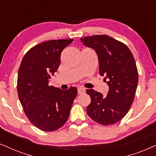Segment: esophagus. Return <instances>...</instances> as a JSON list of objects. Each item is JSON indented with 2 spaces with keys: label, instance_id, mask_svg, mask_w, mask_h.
I'll list each match as a JSON object with an SVG mask.
<instances>
[{
  "label": "esophagus",
  "instance_id": "1",
  "mask_svg": "<svg viewBox=\"0 0 156 156\" xmlns=\"http://www.w3.org/2000/svg\"><path fill=\"white\" fill-rule=\"evenodd\" d=\"M85 92V89L83 88H78V94H81Z\"/></svg>",
  "mask_w": 156,
  "mask_h": 156
}]
</instances>
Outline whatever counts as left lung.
<instances>
[{
  "mask_svg": "<svg viewBox=\"0 0 156 156\" xmlns=\"http://www.w3.org/2000/svg\"><path fill=\"white\" fill-rule=\"evenodd\" d=\"M80 41L96 52L100 75L105 76L109 87L106 96L87 89L91 99L87 113L101 125H113L127 114L133 102L138 82L133 55L124 43L106 35L84 37Z\"/></svg>",
  "mask_w": 156,
  "mask_h": 156,
  "instance_id": "left-lung-1",
  "label": "left lung"
}]
</instances>
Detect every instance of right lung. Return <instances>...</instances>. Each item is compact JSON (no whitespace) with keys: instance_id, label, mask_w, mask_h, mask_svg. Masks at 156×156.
Here are the masks:
<instances>
[{"instance_id":"obj_1","label":"right lung","mask_w":156,"mask_h":156,"mask_svg":"<svg viewBox=\"0 0 156 156\" xmlns=\"http://www.w3.org/2000/svg\"><path fill=\"white\" fill-rule=\"evenodd\" d=\"M73 39L52 40L33 47L23 58L18 73L20 102L30 123L43 131L63 126L70 115L78 90L48 86L61 63V54Z\"/></svg>"}]
</instances>
